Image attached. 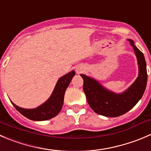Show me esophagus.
<instances>
[{"label":"esophagus","instance_id":"obj_1","mask_svg":"<svg viewBox=\"0 0 151 151\" xmlns=\"http://www.w3.org/2000/svg\"><path fill=\"white\" fill-rule=\"evenodd\" d=\"M76 71H77V73H78V74H80V72H82V68H81V67H77V69H76Z\"/></svg>","mask_w":151,"mask_h":151}]
</instances>
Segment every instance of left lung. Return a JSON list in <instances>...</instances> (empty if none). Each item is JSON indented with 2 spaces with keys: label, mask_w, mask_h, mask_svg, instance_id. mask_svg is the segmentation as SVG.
I'll return each mask as SVG.
<instances>
[{
  "label": "left lung",
  "mask_w": 151,
  "mask_h": 151,
  "mask_svg": "<svg viewBox=\"0 0 151 151\" xmlns=\"http://www.w3.org/2000/svg\"><path fill=\"white\" fill-rule=\"evenodd\" d=\"M128 40L137 57L139 74L134 83L125 91L114 93L105 88L95 79L86 74H80L83 79V91L88 103L98 114L107 117H116L124 114L135 106L145 91L147 74L144 55L134 45L132 40Z\"/></svg>",
  "instance_id": "1"
}]
</instances>
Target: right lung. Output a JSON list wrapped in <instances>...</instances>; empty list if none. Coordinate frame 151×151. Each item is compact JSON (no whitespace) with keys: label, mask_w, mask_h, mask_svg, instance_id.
I'll list each match as a JSON object with an SVG mask.
<instances>
[{"label":"right lung","mask_w":151,"mask_h":151,"mask_svg":"<svg viewBox=\"0 0 151 151\" xmlns=\"http://www.w3.org/2000/svg\"><path fill=\"white\" fill-rule=\"evenodd\" d=\"M75 75V71L71 72L61 77L57 82L55 89L50 97L40 106L32 109L23 108L12 103L14 108L24 116L34 121H45L55 117L62 109L64 101V95L71 80Z\"/></svg>","instance_id":"1"}]
</instances>
